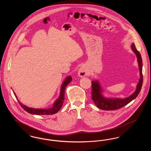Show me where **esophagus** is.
Masks as SVG:
<instances>
[{"label": "esophagus", "mask_w": 151, "mask_h": 151, "mask_svg": "<svg viewBox=\"0 0 151 151\" xmlns=\"http://www.w3.org/2000/svg\"><path fill=\"white\" fill-rule=\"evenodd\" d=\"M88 73H89L88 70H87V68L86 67L81 66L79 68V71H78V75L80 77H81V78L85 77L88 75Z\"/></svg>", "instance_id": "1"}]
</instances>
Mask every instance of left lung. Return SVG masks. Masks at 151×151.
<instances>
[{"label": "left lung", "instance_id": "obj_1", "mask_svg": "<svg viewBox=\"0 0 151 151\" xmlns=\"http://www.w3.org/2000/svg\"><path fill=\"white\" fill-rule=\"evenodd\" d=\"M131 48L136 55L138 66L139 68L140 79L137 86L135 91L129 96L121 99L114 97H106L103 94V89L101 86L99 81L96 80L92 81V99L95 105L101 110H113L122 108L128 104L131 101L134 100L140 93L143 84L142 74V59L140 52L137 50L135 45L134 43L131 45Z\"/></svg>", "mask_w": 151, "mask_h": 151}]
</instances>
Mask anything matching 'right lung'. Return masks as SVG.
<instances>
[{"mask_svg": "<svg viewBox=\"0 0 151 151\" xmlns=\"http://www.w3.org/2000/svg\"><path fill=\"white\" fill-rule=\"evenodd\" d=\"M71 80H72V78L71 76H68L65 78L60 88L59 96L54 102L52 106L49 109H35V108H29L26 105H23L22 102H20V101L17 99L16 93L14 91L13 92L16 98L19 101L20 105H21L22 109H24V110H25L27 112L32 114H35V115H51V114L57 113L58 111L60 109V108H62V106L63 105V101L65 100V87L71 81Z\"/></svg>", "mask_w": 151, "mask_h": 151, "instance_id": "obj_1", "label": "right lung"}]
</instances>
